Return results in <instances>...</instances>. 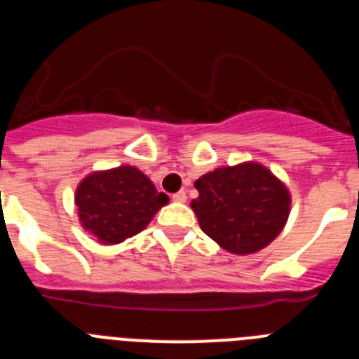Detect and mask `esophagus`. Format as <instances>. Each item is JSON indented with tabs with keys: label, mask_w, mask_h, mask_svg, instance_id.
Here are the masks:
<instances>
[{
	"label": "esophagus",
	"mask_w": 359,
	"mask_h": 359,
	"mask_svg": "<svg viewBox=\"0 0 359 359\" xmlns=\"http://www.w3.org/2000/svg\"><path fill=\"white\" fill-rule=\"evenodd\" d=\"M172 201L176 203H185L187 201V192L185 190H180L176 194H172Z\"/></svg>",
	"instance_id": "obj_1"
}]
</instances>
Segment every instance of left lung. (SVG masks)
Returning a JSON list of instances; mask_svg holds the SVG:
<instances>
[{"mask_svg": "<svg viewBox=\"0 0 359 359\" xmlns=\"http://www.w3.org/2000/svg\"><path fill=\"white\" fill-rule=\"evenodd\" d=\"M198 199L190 207L201 230L236 255L266 248L284 228L291 196L286 185L255 161L221 167L194 183Z\"/></svg>", "mask_w": 359, "mask_h": 359, "instance_id": "1", "label": "left lung"}]
</instances>
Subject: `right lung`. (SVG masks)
<instances>
[{
    "instance_id": "right-lung-1",
    "label": "right lung",
    "mask_w": 359,
    "mask_h": 359,
    "mask_svg": "<svg viewBox=\"0 0 359 359\" xmlns=\"http://www.w3.org/2000/svg\"><path fill=\"white\" fill-rule=\"evenodd\" d=\"M167 203L169 196L158 192L131 165L91 172L75 192L82 228L102 244H118L140 233Z\"/></svg>"
}]
</instances>
